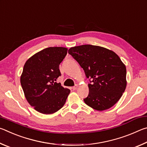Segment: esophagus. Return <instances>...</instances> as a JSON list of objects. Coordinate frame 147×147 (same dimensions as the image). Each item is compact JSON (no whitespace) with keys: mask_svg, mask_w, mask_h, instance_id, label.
I'll use <instances>...</instances> for the list:
<instances>
[{"mask_svg":"<svg viewBox=\"0 0 147 147\" xmlns=\"http://www.w3.org/2000/svg\"><path fill=\"white\" fill-rule=\"evenodd\" d=\"M77 88H78V86H77V85H75L74 86H73V88H72V89H73V90H76V89H77Z\"/></svg>","mask_w":147,"mask_h":147,"instance_id":"1","label":"esophagus"}]
</instances>
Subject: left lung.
<instances>
[{"label":"left lung","instance_id":"left-lung-1","mask_svg":"<svg viewBox=\"0 0 147 147\" xmlns=\"http://www.w3.org/2000/svg\"><path fill=\"white\" fill-rule=\"evenodd\" d=\"M68 53L89 79V94L84 102L98 111L115 105L126 87V69L120 58L113 51L91 45L71 47Z\"/></svg>","mask_w":147,"mask_h":147}]
</instances>
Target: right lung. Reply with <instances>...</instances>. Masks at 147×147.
I'll return each mask as SVG.
<instances>
[{
  "instance_id": "obj_1",
  "label": "right lung",
  "mask_w": 147,
  "mask_h": 147,
  "mask_svg": "<svg viewBox=\"0 0 147 147\" xmlns=\"http://www.w3.org/2000/svg\"><path fill=\"white\" fill-rule=\"evenodd\" d=\"M67 53L64 47H49L30 58L24 64L21 84L27 101L39 113L51 114L65 103L70 93L56 80L59 66Z\"/></svg>"
}]
</instances>
